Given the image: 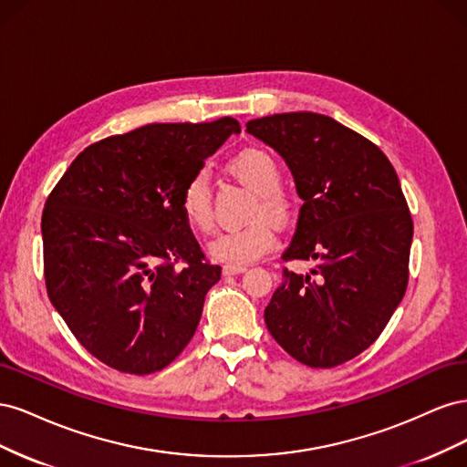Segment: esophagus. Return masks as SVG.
I'll return each mask as SVG.
<instances>
[{
	"label": "esophagus",
	"mask_w": 467,
	"mask_h": 467,
	"mask_svg": "<svg viewBox=\"0 0 467 467\" xmlns=\"http://www.w3.org/2000/svg\"><path fill=\"white\" fill-rule=\"evenodd\" d=\"M247 271L245 265H223V275H242Z\"/></svg>",
	"instance_id": "esophagus-1"
}]
</instances>
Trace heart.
I'll return each mask as SVG.
<instances>
[{
    "label": "heart",
    "mask_w": 467,
    "mask_h": 467,
    "mask_svg": "<svg viewBox=\"0 0 467 467\" xmlns=\"http://www.w3.org/2000/svg\"><path fill=\"white\" fill-rule=\"evenodd\" d=\"M230 173L255 192L244 228L218 234L210 244V255L228 265H249L261 259L276 244V234L270 223L286 225L296 214L294 196L280 187L282 169L275 155L261 148L239 151L228 163ZM179 206L191 228L201 234L214 230L210 179L204 169L194 171L181 189Z\"/></svg>",
    "instance_id": "b5f03b06"
}]
</instances>
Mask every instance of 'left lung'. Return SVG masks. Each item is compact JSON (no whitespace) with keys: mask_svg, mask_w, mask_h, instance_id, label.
<instances>
[{"mask_svg":"<svg viewBox=\"0 0 467 467\" xmlns=\"http://www.w3.org/2000/svg\"><path fill=\"white\" fill-rule=\"evenodd\" d=\"M247 132L286 160L302 196L298 228L265 323L292 358L333 368L368 348L403 300L413 220L398 173L376 144L317 112H282Z\"/></svg>","mask_w":467,"mask_h":467,"instance_id":"1","label":"left lung"}]
</instances>
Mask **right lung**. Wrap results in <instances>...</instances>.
I'll return each instance as SVG.
<instances>
[{"label": "right lung", "instance_id": "add662e5", "mask_svg": "<svg viewBox=\"0 0 467 467\" xmlns=\"http://www.w3.org/2000/svg\"><path fill=\"white\" fill-rule=\"evenodd\" d=\"M242 126L148 124L88 146L42 212L52 306L91 355L124 374L171 364L222 275L179 206L187 179Z\"/></svg>", "mask_w": 467, "mask_h": 467}]
</instances>
